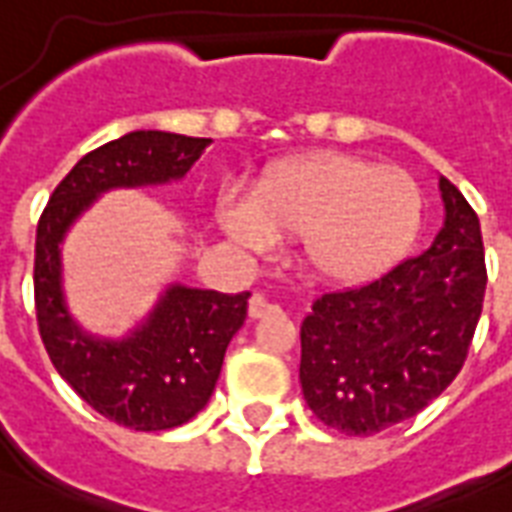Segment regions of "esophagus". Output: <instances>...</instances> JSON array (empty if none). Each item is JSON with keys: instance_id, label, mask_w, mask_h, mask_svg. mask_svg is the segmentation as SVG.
Instances as JSON below:
<instances>
[{"instance_id": "34e87169", "label": "esophagus", "mask_w": 512, "mask_h": 512, "mask_svg": "<svg viewBox=\"0 0 512 512\" xmlns=\"http://www.w3.org/2000/svg\"><path fill=\"white\" fill-rule=\"evenodd\" d=\"M276 311H279V305L268 303L263 295H252V300H249V319H265Z\"/></svg>"}]
</instances>
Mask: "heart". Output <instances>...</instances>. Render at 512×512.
<instances>
[{"label": "heart", "instance_id": "1", "mask_svg": "<svg viewBox=\"0 0 512 512\" xmlns=\"http://www.w3.org/2000/svg\"><path fill=\"white\" fill-rule=\"evenodd\" d=\"M223 225L255 249L300 239L305 268L324 281L374 279L409 252L422 225V191L401 167L337 151L289 156L231 196Z\"/></svg>", "mask_w": 512, "mask_h": 512}]
</instances>
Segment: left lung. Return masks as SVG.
Wrapping results in <instances>:
<instances>
[{
	"mask_svg": "<svg viewBox=\"0 0 512 512\" xmlns=\"http://www.w3.org/2000/svg\"><path fill=\"white\" fill-rule=\"evenodd\" d=\"M444 228L380 279L327 292L300 327L305 404L345 436L404 422L449 388L476 335L486 292L481 223L446 177Z\"/></svg>",
	"mask_w": 512,
	"mask_h": 512,
	"instance_id": "8db88e82",
	"label": "left lung"
}]
</instances>
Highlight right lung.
Wrapping results in <instances>:
<instances>
[{"label": "right lung", "instance_id": "1", "mask_svg": "<svg viewBox=\"0 0 512 512\" xmlns=\"http://www.w3.org/2000/svg\"><path fill=\"white\" fill-rule=\"evenodd\" d=\"M209 143L159 130L111 140L60 180L36 225L34 305L47 356L95 412L130 430L177 428L207 406L225 348L247 319L249 292L223 295L172 284L130 337L100 340L68 316L60 241L98 193L180 180Z\"/></svg>", "mask_w": 512, "mask_h": 512}]
</instances>
